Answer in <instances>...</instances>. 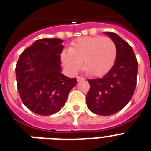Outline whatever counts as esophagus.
Here are the masks:
<instances>
[{
  "instance_id": "esophagus-1",
  "label": "esophagus",
  "mask_w": 151,
  "mask_h": 151,
  "mask_svg": "<svg viewBox=\"0 0 151 151\" xmlns=\"http://www.w3.org/2000/svg\"><path fill=\"white\" fill-rule=\"evenodd\" d=\"M76 78H77V81H78V82H80V81H83V80H85V78L82 76H77Z\"/></svg>"
}]
</instances>
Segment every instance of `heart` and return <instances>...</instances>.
<instances>
[{"mask_svg":"<svg viewBox=\"0 0 151 151\" xmlns=\"http://www.w3.org/2000/svg\"><path fill=\"white\" fill-rule=\"evenodd\" d=\"M117 47L113 39L108 37H83L71 44L69 50L61 54L63 66L71 73H76L83 67L94 76L106 74L115 64Z\"/></svg>","mask_w":151,"mask_h":151,"instance_id":"1","label":"heart"}]
</instances>
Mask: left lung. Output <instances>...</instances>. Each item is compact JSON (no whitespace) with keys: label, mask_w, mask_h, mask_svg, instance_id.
<instances>
[{"label":"left lung","mask_w":151,"mask_h":151,"mask_svg":"<svg viewBox=\"0 0 151 151\" xmlns=\"http://www.w3.org/2000/svg\"><path fill=\"white\" fill-rule=\"evenodd\" d=\"M117 47L115 64L104 76L89 79L90 89L86 102L95 114L110 116L121 110L129 102L135 90L138 60L132 47L118 35L106 32Z\"/></svg>","instance_id":"1"}]
</instances>
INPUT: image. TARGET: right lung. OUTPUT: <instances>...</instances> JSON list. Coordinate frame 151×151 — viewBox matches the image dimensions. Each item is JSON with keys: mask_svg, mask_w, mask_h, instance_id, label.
<instances>
[{"mask_svg": "<svg viewBox=\"0 0 151 151\" xmlns=\"http://www.w3.org/2000/svg\"><path fill=\"white\" fill-rule=\"evenodd\" d=\"M63 40L35 41L21 54L16 66L17 89L25 106L41 116L61 110L77 83L60 73Z\"/></svg>", "mask_w": 151, "mask_h": 151, "instance_id": "add662e5", "label": "right lung"}]
</instances>
